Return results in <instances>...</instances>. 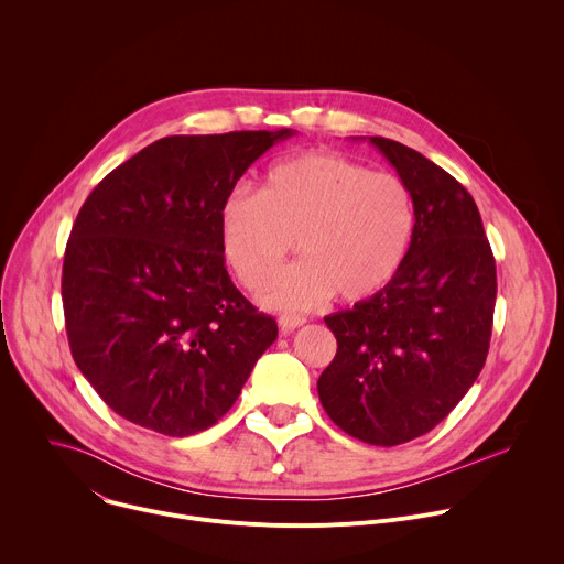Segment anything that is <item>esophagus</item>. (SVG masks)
I'll list each match as a JSON object with an SVG mask.
<instances>
[{"mask_svg":"<svg viewBox=\"0 0 564 564\" xmlns=\"http://www.w3.org/2000/svg\"><path fill=\"white\" fill-rule=\"evenodd\" d=\"M305 324L303 316H296V314H281L279 316V328L283 335H290L292 330H296L299 326Z\"/></svg>","mask_w":564,"mask_h":564,"instance_id":"esophagus-1","label":"esophagus"}]
</instances>
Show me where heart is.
Returning <instances> with one entry per match:
<instances>
[{
	"label": "heart",
	"instance_id": "b5f03b06",
	"mask_svg": "<svg viewBox=\"0 0 564 564\" xmlns=\"http://www.w3.org/2000/svg\"><path fill=\"white\" fill-rule=\"evenodd\" d=\"M220 248L246 288L292 249L304 259L269 275L259 301L310 310L333 294L372 299L404 270L417 234V203L404 178L370 172L339 153L310 151L274 165L261 192L238 187L218 212Z\"/></svg>",
	"mask_w": 564,
	"mask_h": 564
}]
</instances>
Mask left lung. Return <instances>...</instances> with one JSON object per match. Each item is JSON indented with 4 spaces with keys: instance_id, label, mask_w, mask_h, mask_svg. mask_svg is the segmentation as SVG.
I'll return each mask as SVG.
<instances>
[{
    "instance_id": "8db88e82",
    "label": "left lung",
    "mask_w": 564,
    "mask_h": 564,
    "mask_svg": "<svg viewBox=\"0 0 564 564\" xmlns=\"http://www.w3.org/2000/svg\"><path fill=\"white\" fill-rule=\"evenodd\" d=\"M370 142L413 189L417 234L386 290L326 316L337 355L316 390L341 431L397 446L433 431L485 368L498 276L473 196L420 151Z\"/></svg>"
}]
</instances>
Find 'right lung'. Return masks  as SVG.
<instances>
[{
	"label": "right lung",
	"mask_w": 564,
	"mask_h": 564,
	"mask_svg": "<svg viewBox=\"0 0 564 564\" xmlns=\"http://www.w3.org/2000/svg\"><path fill=\"white\" fill-rule=\"evenodd\" d=\"M281 131L167 135L107 174L79 209L62 268L70 355L120 417L170 437L214 426L276 321L225 270L218 212Z\"/></svg>",
	"instance_id": "1"
}]
</instances>
